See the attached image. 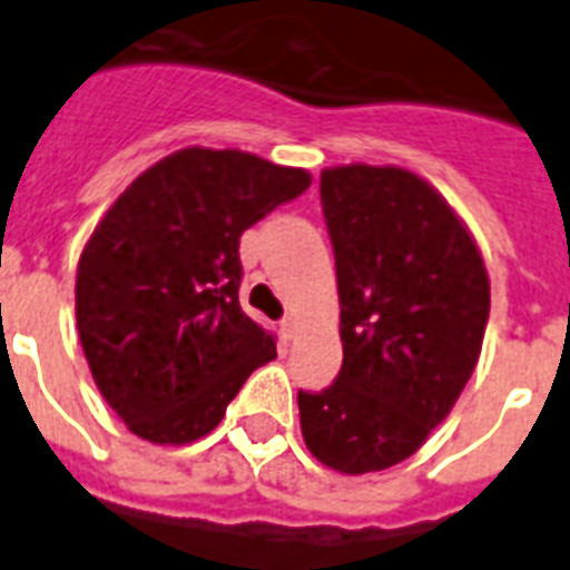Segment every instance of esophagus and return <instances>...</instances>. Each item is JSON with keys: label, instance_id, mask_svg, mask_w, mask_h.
Segmentation results:
<instances>
[{"label": "esophagus", "instance_id": "esophagus-1", "mask_svg": "<svg viewBox=\"0 0 570 570\" xmlns=\"http://www.w3.org/2000/svg\"><path fill=\"white\" fill-rule=\"evenodd\" d=\"M281 334H284L286 340H293L295 334H298V322H295V316H286V320L281 322Z\"/></svg>", "mask_w": 570, "mask_h": 570}]
</instances>
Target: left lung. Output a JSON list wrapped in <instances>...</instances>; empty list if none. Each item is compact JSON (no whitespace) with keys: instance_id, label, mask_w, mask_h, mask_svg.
Listing matches in <instances>:
<instances>
[{"instance_id":"1","label":"left lung","mask_w":570,"mask_h":570,"mask_svg":"<svg viewBox=\"0 0 570 570\" xmlns=\"http://www.w3.org/2000/svg\"><path fill=\"white\" fill-rule=\"evenodd\" d=\"M340 293L343 366L298 390L307 450L348 476L414 455L476 370L491 284L476 242L434 186L396 165L320 180Z\"/></svg>"}]
</instances>
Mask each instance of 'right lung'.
Masks as SVG:
<instances>
[{
  "label": "right lung",
  "instance_id": "obj_1",
  "mask_svg": "<svg viewBox=\"0 0 570 570\" xmlns=\"http://www.w3.org/2000/svg\"><path fill=\"white\" fill-rule=\"evenodd\" d=\"M307 186L304 168L186 147L138 174L94 227L76 268V328L129 432L197 441L275 361V337L239 307V236Z\"/></svg>",
  "mask_w": 570,
  "mask_h": 570
}]
</instances>
